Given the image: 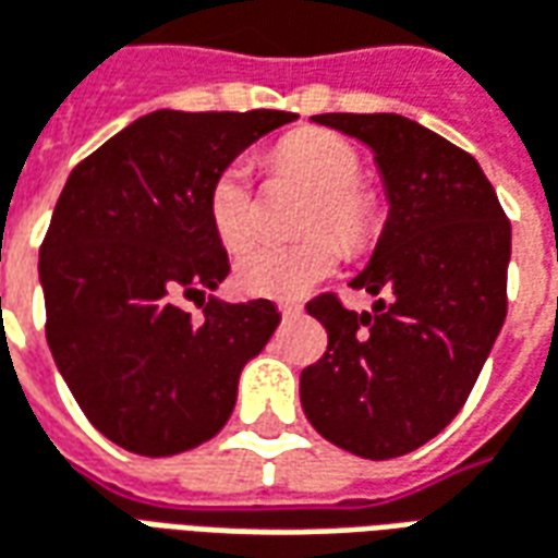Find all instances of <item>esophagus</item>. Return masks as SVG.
I'll use <instances>...</instances> for the list:
<instances>
[{
  "label": "esophagus",
  "mask_w": 558,
  "mask_h": 558,
  "mask_svg": "<svg viewBox=\"0 0 558 558\" xmlns=\"http://www.w3.org/2000/svg\"><path fill=\"white\" fill-rule=\"evenodd\" d=\"M279 312H282V318H298L303 310H300L298 303H279Z\"/></svg>",
  "instance_id": "34e87169"
}]
</instances>
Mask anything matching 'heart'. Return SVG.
<instances>
[{"instance_id": "obj_1", "label": "heart", "mask_w": 558, "mask_h": 558, "mask_svg": "<svg viewBox=\"0 0 558 558\" xmlns=\"http://www.w3.org/2000/svg\"><path fill=\"white\" fill-rule=\"evenodd\" d=\"M272 171L310 185V207L303 243H258L236 260V286L246 294L272 300L303 298L324 282L342 260L340 236L349 248H361L375 231V201L361 189V156L333 132H294L272 149ZM213 231L222 246L243 248L255 236L258 209L246 161H228L213 177L207 195ZM327 230L337 234L327 235Z\"/></svg>"}]
</instances>
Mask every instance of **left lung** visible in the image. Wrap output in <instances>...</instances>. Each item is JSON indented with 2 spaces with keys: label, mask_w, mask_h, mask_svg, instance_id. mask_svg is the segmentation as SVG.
<instances>
[{
  "label": "left lung",
  "mask_w": 558,
  "mask_h": 558,
  "mask_svg": "<svg viewBox=\"0 0 558 558\" xmlns=\"http://www.w3.org/2000/svg\"><path fill=\"white\" fill-rule=\"evenodd\" d=\"M322 125L373 146L390 216L351 288L306 303L327 351L300 375L310 424L363 460H393L457 417L508 315L511 222L465 149L399 113H318Z\"/></svg>",
  "instance_id": "obj_1"
}]
</instances>
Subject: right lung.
I'll use <instances>...</instances> for the list:
<instances>
[{
	"instance_id": "1",
	"label": "right lung",
	"mask_w": 558,
	"mask_h": 558,
	"mask_svg": "<svg viewBox=\"0 0 558 558\" xmlns=\"http://www.w3.org/2000/svg\"><path fill=\"white\" fill-rule=\"evenodd\" d=\"M291 120L156 110L71 171L38 258L45 333L81 412L113 445L171 457L228 424L240 373L279 312L270 300L204 298L231 270L209 222V183Z\"/></svg>"
}]
</instances>
